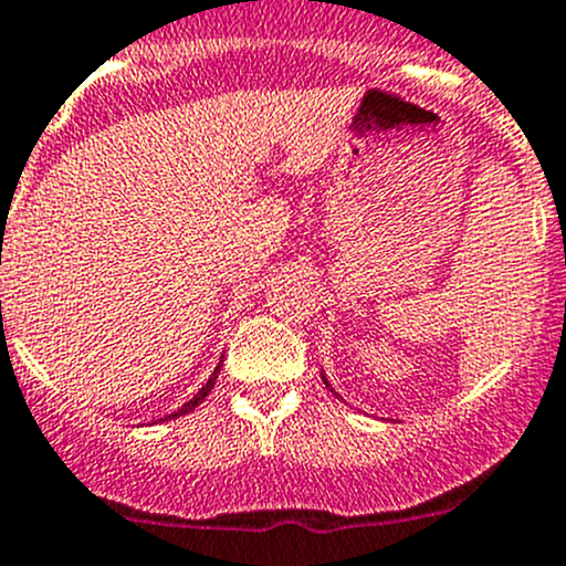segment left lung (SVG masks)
Instances as JSON below:
<instances>
[{
    "instance_id": "obj_1",
    "label": "left lung",
    "mask_w": 566,
    "mask_h": 566,
    "mask_svg": "<svg viewBox=\"0 0 566 566\" xmlns=\"http://www.w3.org/2000/svg\"><path fill=\"white\" fill-rule=\"evenodd\" d=\"M322 382H324V385H327V388H329V390H333V385H329V382H327V377H324V371H322ZM333 394H335V390H333Z\"/></svg>"
}]
</instances>
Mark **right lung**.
Here are the masks:
<instances>
[{"label": "right lung", "instance_id": "add662e5", "mask_svg": "<svg viewBox=\"0 0 566 566\" xmlns=\"http://www.w3.org/2000/svg\"><path fill=\"white\" fill-rule=\"evenodd\" d=\"M220 368H222V360H220V363H217V368H214V371H211V377H209V379H206V385H203V388H200V390H198V394H195V396H192V399H189V401H187V405H181V407H178V410H176V412H170V416L159 418V421H170V418H178V416H187V412H192V410H195V407H198V405H200V401H203V399H206V396H209V394H211V388H214V382H217V374H220Z\"/></svg>", "mask_w": 566, "mask_h": 566}]
</instances>
